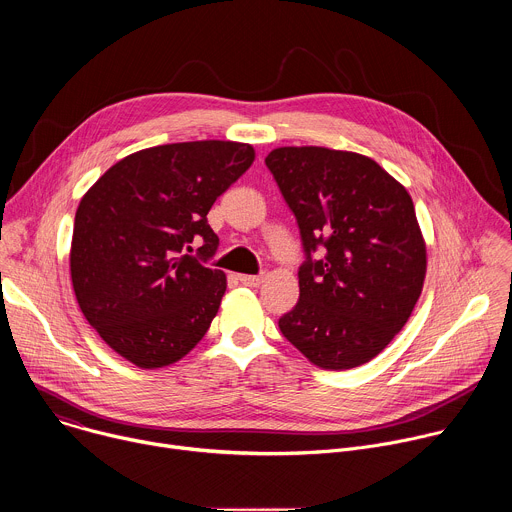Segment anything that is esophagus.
<instances>
[{"instance_id":"34e87169","label":"esophagus","mask_w":512,"mask_h":512,"mask_svg":"<svg viewBox=\"0 0 512 512\" xmlns=\"http://www.w3.org/2000/svg\"><path fill=\"white\" fill-rule=\"evenodd\" d=\"M239 281L247 287H257L263 283V275H239Z\"/></svg>"}]
</instances>
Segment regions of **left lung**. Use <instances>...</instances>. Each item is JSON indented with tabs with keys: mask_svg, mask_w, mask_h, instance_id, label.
Returning <instances> with one entry per match:
<instances>
[{
	"mask_svg": "<svg viewBox=\"0 0 512 512\" xmlns=\"http://www.w3.org/2000/svg\"><path fill=\"white\" fill-rule=\"evenodd\" d=\"M265 164L306 251L300 300L279 330L320 369L360 367L387 348L421 296L427 251L413 200L375 160L354 152L285 145ZM318 246L325 257L312 260Z\"/></svg>",
	"mask_w": 512,
	"mask_h": 512,
	"instance_id": "left-lung-1",
	"label": "left lung"
}]
</instances>
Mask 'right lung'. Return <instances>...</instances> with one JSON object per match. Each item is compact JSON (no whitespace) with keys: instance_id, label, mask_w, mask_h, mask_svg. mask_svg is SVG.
<instances>
[{"instance_id":"add662e5","label":"right lung","mask_w":512,"mask_h":512,"mask_svg":"<svg viewBox=\"0 0 512 512\" xmlns=\"http://www.w3.org/2000/svg\"><path fill=\"white\" fill-rule=\"evenodd\" d=\"M253 160V145L239 141L156 145L119 160L83 196L72 289L87 322L135 367H168L210 328L227 275L204 265L218 247L206 214Z\"/></svg>"}]
</instances>
